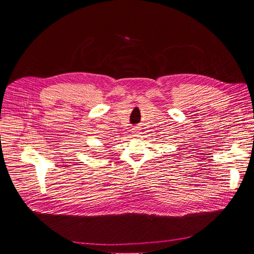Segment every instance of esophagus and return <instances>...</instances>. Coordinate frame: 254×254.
I'll use <instances>...</instances> for the list:
<instances>
[{"mask_svg":"<svg viewBox=\"0 0 254 254\" xmlns=\"http://www.w3.org/2000/svg\"><path fill=\"white\" fill-rule=\"evenodd\" d=\"M135 135H137V134H136V133H135Z\"/></svg>","mask_w":254,"mask_h":254,"instance_id":"34e87169","label":"esophagus"}]
</instances>
